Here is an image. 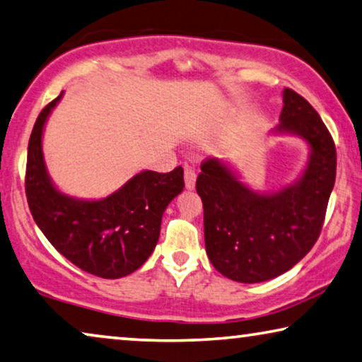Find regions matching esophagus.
<instances>
[{"label": "esophagus", "mask_w": 362, "mask_h": 362, "mask_svg": "<svg viewBox=\"0 0 362 362\" xmlns=\"http://www.w3.org/2000/svg\"><path fill=\"white\" fill-rule=\"evenodd\" d=\"M183 179H185V188H187V190H193V188H195L197 174L190 169V167H187V169H185V175H183Z\"/></svg>", "instance_id": "1"}]
</instances>
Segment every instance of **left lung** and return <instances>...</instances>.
Instances as JSON below:
<instances>
[{"mask_svg":"<svg viewBox=\"0 0 362 362\" xmlns=\"http://www.w3.org/2000/svg\"><path fill=\"white\" fill-rule=\"evenodd\" d=\"M273 136L293 134L307 144V160L293 183L255 192L228 159L202 164L197 192L204 209V247L213 267L237 283L273 279L300 262L319 239L337 177L332 134L304 97L283 90Z\"/></svg>","mask_w":362,"mask_h":362,"instance_id":"1","label":"left lung"}]
</instances>
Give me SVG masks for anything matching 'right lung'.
<instances>
[{
	"label": "right lung",
	"mask_w": 362,
	"mask_h": 362,
	"mask_svg": "<svg viewBox=\"0 0 362 362\" xmlns=\"http://www.w3.org/2000/svg\"><path fill=\"white\" fill-rule=\"evenodd\" d=\"M63 93L40 112L27 148L25 195L39 229L78 268L117 279L136 272L158 245L163 214L183 192V169L141 170L104 198L63 193L48 174L42 138Z\"/></svg>",
	"instance_id": "right-lung-1"
}]
</instances>
